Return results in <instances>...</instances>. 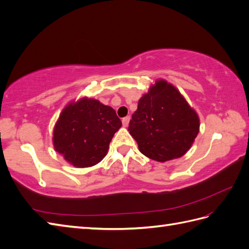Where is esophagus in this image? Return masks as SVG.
Segmentation results:
<instances>
[{
    "instance_id": "1",
    "label": "esophagus",
    "mask_w": 249,
    "mask_h": 249,
    "mask_svg": "<svg viewBox=\"0 0 249 249\" xmlns=\"http://www.w3.org/2000/svg\"><path fill=\"white\" fill-rule=\"evenodd\" d=\"M129 123H130V117H129V116H126V117L123 118V125L124 126H128Z\"/></svg>"
}]
</instances>
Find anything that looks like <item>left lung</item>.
Listing matches in <instances>:
<instances>
[{"label": "left lung", "mask_w": 249, "mask_h": 249, "mask_svg": "<svg viewBox=\"0 0 249 249\" xmlns=\"http://www.w3.org/2000/svg\"><path fill=\"white\" fill-rule=\"evenodd\" d=\"M129 131L142 154L166 162L191 148L199 132V118L176 87L160 80L140 99Z\"/></svg>", "instance_id": "8db88e82"}]
</instances>
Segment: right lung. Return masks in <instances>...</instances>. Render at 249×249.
<instances>
[{"instance_id": "1", "label": "right lung", "mask_w": 249, "mask_h": 249, "mask_svg": "<svg viewBox=\"0 0 249 249\" xmlns=\"http://www.w3.org/2000/svg\"><path fill=\"white\" fill-rule=\"evenodd\" d=\"M120 126L112 107L84 98L69 104L60 114L54 128V148L74 166L89 167L106 157Z\"/></svg>"}]
</instances>
